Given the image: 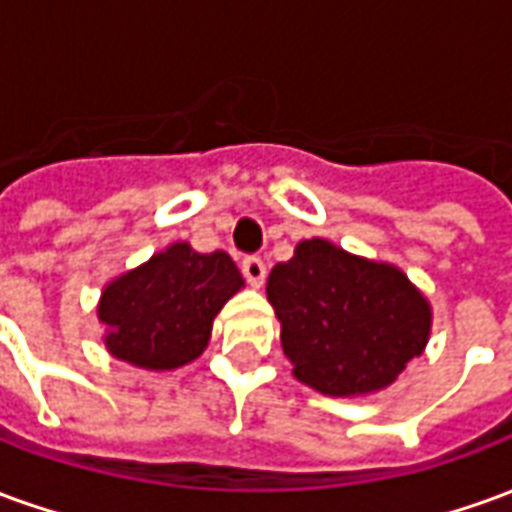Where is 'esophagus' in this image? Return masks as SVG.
<instances>
[{"instance_id":"1","label":"esophagus","mask_w":512,"mask_h":512,"mask_svg":"<svg viewBox=\"0 0 512 512\" xmlns=\"http://www.w3.org/2000/svg\"><path fill=\"white\" fill-rule=\"evenodd\" d=\"M241 271H244L246 282L252 285V288H260L263 282H266V263L260 260V257H244V263H241Z\"/></svg>"}]
</instances>
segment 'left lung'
<instances>
[{"label": "left lung", "instance_id": "1", "mask_svg": "<svg viewBox=\"0 0 512 512\" xmlns=\"http://www.w3.org/2000/svg\"><path fill=\"white\" fill-rule=\"evenodd\" d=\"M293 376L321 395H373L392 384L430 337L428 299L397 266L310 238L268 274Z\"/></svg>", "mask_w": 512, "mask_h": 512}]
</instances>
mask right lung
<instances>
[{
	"label": "right lung",
	"instance_id": "add662e5",
	"mask_svg": "<svg viewBox=\"0 0 512 512\" xmlns=\"http://www.w3.org/2000/svg\"><path fill=\"white\" fill-rule=\"evenodd\" d=\"M244 288L227 252L200 255L186 241L112 279L98 301L106 351L145 370L194 362L211 340L213 318Z\"/></svg>",
	"mask_w": 512,
	"mask_h": 512
}]
</instances>
